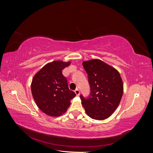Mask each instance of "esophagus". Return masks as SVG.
Listing matches in <instances>:
<instances>
[{
  "label": "esophagus",
  "mask_w": 153,
  "mask_h": 153,
  "mask_svg": "<svg viewBox=\"0 0 153 153\" xmlns=\"http://www.w3.org/2000/svg\"><path fill=\"white\" fill-rule=\"evenodd\" d=\"M75 94H76V96H79L80 95V91H79V89H76L75 90Z\"/></svg>",
  "instance_id": "34e87169"
}]
</instances>
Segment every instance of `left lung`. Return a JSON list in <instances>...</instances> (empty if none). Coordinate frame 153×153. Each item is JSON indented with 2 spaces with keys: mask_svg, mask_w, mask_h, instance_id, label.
<instances>
[{
  "mask_svg": "<svg viewBox=\"0 0 153 153\" xmlns=\"http://www.w3.org/2000/svg\"><path fill=\"white\" fill-rule=\"evenodd\" d=\"M88 75L91 94L80 98L91 118L102 121L117 109L123 94V82L119 71L101 60L94 59L82 62Z\"/></svg>",
  "mask_w": 153,
  "mask_h": 153,
  "instance_id": "obj_1",
  "label": "left lung"
}]
</instances>
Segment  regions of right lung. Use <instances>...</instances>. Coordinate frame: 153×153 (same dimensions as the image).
Wrapping results in <instances>:
<instances>
[{"instance_id":"add662e5","label":"right lung","mask_w":153,"mask_h":153,"mask_svg":"<svg viewBox=\"0 0 153 153\" xmlns=\"http://www.w3.org/2000/svg\"><path fill=\"white\" fill-rule=\"evenodd\" d=\"M71 62L54 61L45 65L32 78L31 92L38 107L49 116L59 117L65 113L76 96L69 90L62 71Z\"/></svg>"}]
</instances>
